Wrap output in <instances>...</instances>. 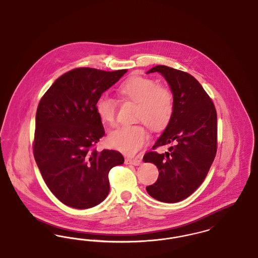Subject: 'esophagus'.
<instances>
[{"label": "esophagus", "mask_w": 258, "mask_h": 258, "mask_svg": "<svg viewBox=\"0 0 258 258\" xmlns=\"http://www.w3.org/2000/svg\"><path fill=\"white\" fill-rule=\"evenodd\" d=\"M124 162L126 164H133V165H139L141 163V160H137V159H126L124 160Z\"/></svg>", "instance_id": "34e87169"}]
</instances>
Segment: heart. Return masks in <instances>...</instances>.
<instances>
[{"mask_svg": "<svg viewBox=\"0 0 258 258\" xmlns=\"http://www.w3.org/2000/svg\"><path fill=\"white\" fill-rule=\"evenodd\" d=\"M123 98L137 104L135 120L143 122L153 131L165 128L174 113V96L167 87L158 84L153 78L133 75L125 79L118 89ZM97 112L103 123H116L117 105L115 99L101 96L97 101ZM149 134L143 123L123 125L110 133L111 147L127 156L135 155L147 144Z\"/></svg>", "mask_w": 258, "mask_h": 258, "instance_id": "obj_1", "label": "heart"}]
</instances>
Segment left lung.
Segmentation results:
<instances>
[{"label": "left lung", "instance_id": "obj_1", "mask_svg": "<svg viewBox=\"0 0 258 258\" xmlns=\"http://www.w3.org/2000/svg\"><path fill=\"white\" fill-rule=\"evenodd\" d=\"M160 73L174 96L169 124L153 146L173 144L169 152L144 155L145 162L157 165L160 174L147 192L155 199L175 203L189 197L205 180L217 154L218 119L215 105L197 79L187 73L157 66L147 74Z\"/></svg>", "mask_w": 258, "mask_h": 258}]
</instances>
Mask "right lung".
Masks as SVG:
<instances>
[{
    "instance_id": "add662e5",
    "label": "right lung",
    "mask_w": 258,
    "mask_h": 258,
    "mask_svg": "<svg viewBox=\"0 0 258 258\" xmlns=\"http://www.w3.org/2000/svg\"><path fill=\"white\" fill-rule=\"evenodd\" d=\"M127 70L78 68L60 76L37 106L34 157L51 192L75 209L92 208L109 192L108 173L123 163L115 150L95 148L104 135L97 101Z\"/></svg>"
}]
</instances>
